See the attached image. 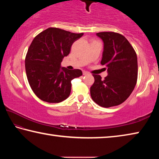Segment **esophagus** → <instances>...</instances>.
<instances>
[{"label":"esophagus","instance_id":"34e87169","mask_svg":"<svg viewBox=\"0 0 159 159\" xmlns=\"http://www.w3.org/2000/svg\"><path fill=\"white\" fill-rule=\"evenodd\" d=\"M83 74L84 75V76H86V75H88V74H89V73H88V72H87V71H83Z\"/></svg>","mask_w":159,"mask_h":159}]
</instances>
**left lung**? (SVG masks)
<instances>
[{"mask_svg":"<svg viewBox=\"0 0 159 159\" xmlns=\"http://www.w3.org/2000/svg\"><path fill=\"white\" fill-rule=\"evenodd\" d=\"M97 36L104 42L101 64L107 66L108 76L102 80L99 75L93 74L95 82L90 95L98 105L109 108L122 104L133 91L138 80V57L123 35L99 32Z\"/></svg>","mask_w":159,"mask_h":159,"instance_id":"1","label":"left lung"}]
</instances>
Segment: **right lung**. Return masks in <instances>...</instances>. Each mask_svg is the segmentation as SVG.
<instances>
[{
    "mask_svg": "<svg viewBox=\"0 0 159 159\" xmlns=\"http://www.w3.org/2000/svg\"><path fill=\"white\" fill-rule=\"evenodd\" d=\"M83 35L50 27L31 42L25 58L26 74L32 90L41 100L62 102L71 93V80L82 76L81 70H69L60 65L74 42Z\"/></svg>",
    "mask_w": 159,
    "mask_h": 159,
    "instance_id": "right-lung-1",
    "label": "right lung"
}]
</instances>
